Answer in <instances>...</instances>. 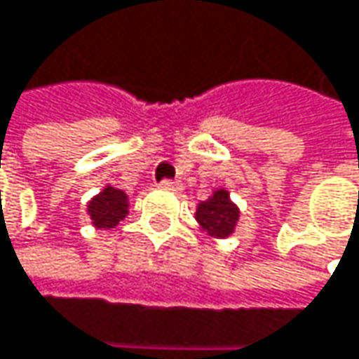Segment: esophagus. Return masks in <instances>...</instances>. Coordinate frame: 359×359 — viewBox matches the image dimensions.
Here are the masks:
<instances>
[{
	"mask_svg": "<svg viewBox=\"0 0 359 359\" xmlns=\"http://www.w3.org/2000/svg\"><path fill=\"white\" fill-rule=\"evenodd\" d=\"M160 187H162V189H166V191H182V182H180V180L166 179L160 182Z\"/></svg>",
	"mask_w": 359,
	"mask_h": 359,
	"instance_id": "esophagus-1",
	"label": "esophagus"
}]
</instances>
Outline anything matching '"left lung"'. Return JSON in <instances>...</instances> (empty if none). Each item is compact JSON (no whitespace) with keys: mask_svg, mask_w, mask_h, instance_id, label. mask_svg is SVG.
Segmentation results:
<instances>
[{"mask_svg":"<svg viewBox=\"0 0 359 359\" xmlns=\"http://www.w3.org/2000/svg\"><path fill=\"white\" fill-rule=\"evenodd\" d=\"M241 217L238 205L230 199V191L215 189L210 199L201 201L195 210L199 228L212 238H228L234 234Z\"/></svg>","mask_w":359,"mask_h":359,"instance_id":"1","label":"left lung"}]
</instances>
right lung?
I'll return each instance as SVG.
<instances>
[{
    "label": "right lung",
    "instance_id": "add662e5",
    "mask_svg": "<svg viewBox=\"0 0 359 359\" xmlns=\"http://www.w3.org/2000/svg\"><path fill=\"white\" fill-rule=\"evenodd\" d=\"M129 213V197L125 191L107 184L98 195L88 201V215L94 228L111 230Z\"/></svg>",
    "mask_w": 359,
    "mask_h": 359
}]
</instances>
